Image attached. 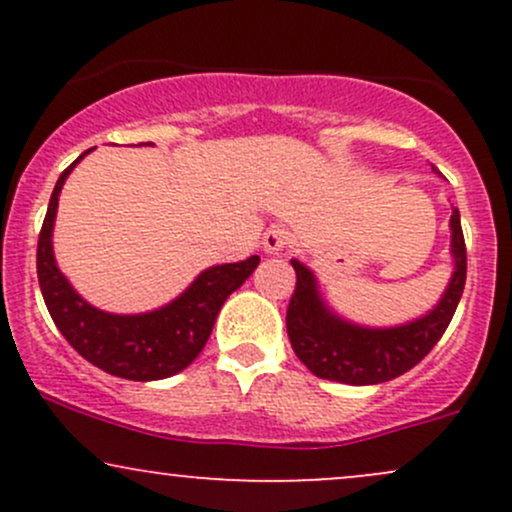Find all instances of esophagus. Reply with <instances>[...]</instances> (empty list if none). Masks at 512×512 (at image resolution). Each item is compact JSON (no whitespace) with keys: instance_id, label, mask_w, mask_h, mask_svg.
Listing matches in <instances>:
<instances>
[{"instance_id":"esophagus-1","label":"esophagus","mask_w":512,"mask_h":512,"mask_svg":"<svg viewBox=\"0 0 512 512\" xmlns=\"http://www.w3.org/2000/svg\"><path fill=\"white\" fill-rule=\"evenodd\" d=\"M289 243H291V233L289 228L284 226H272L267 233H264V240H262L264 250H267L269 255H279V252H284V248Z\"/></svg>"}]
</instances>
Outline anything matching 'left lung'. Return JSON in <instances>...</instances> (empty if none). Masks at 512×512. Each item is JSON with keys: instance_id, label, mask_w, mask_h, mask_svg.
Returning a JSON list of instances; mask_svg holds the SVG:
<instances>
[{"instance_id": "8db88e82", "label": "left lung", "mask_w": 512, "mask_h": 512, "mask_svg": "<svg viewBox=\"0 0 512 512\" xmlns=\"http://www.w3.org/2000/svg\"><path fill=\"white\" fill-rule=\"evenodd\" d=\"M450 252L455 272L436 308L419 320L399 327H358L327 308L317 291L315 274L305 264L291 260L296 269V291L286 310V332L296 356L322 380L346 385H378L399 378L424 358L448 330L467 279L460 211L450 216Z\"/></svg>"}]
</instances>
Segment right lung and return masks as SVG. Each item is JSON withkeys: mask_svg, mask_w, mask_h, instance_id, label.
<instances>
[{"mask_svg": "<svg viewBox=\"0 0 512 512\" xmlns=\"http://www.w3.org/2000/svg\"><path fill=\"white\" fill-rule=\"evenodd\" d=\"M86 154L88 151L60 175L40 228L38 281L45 305L64 339L96 368L139 383L170 378L199 356L221 305L255 272L260 257L252 255L243 262L204 269L173 303L151 313L113 315L93 308L72 289L52 252V226H55L60 190L72 168Z\"/></svg>", "mask_w": 512, "mask_h": 512, "instance_id": "1", "label": "right lung"}]
</instances>
